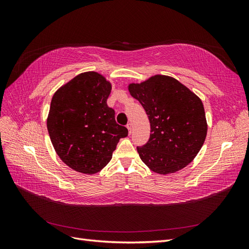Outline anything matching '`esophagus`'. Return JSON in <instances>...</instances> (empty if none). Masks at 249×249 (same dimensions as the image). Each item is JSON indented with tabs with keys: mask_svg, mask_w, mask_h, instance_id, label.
<instances>
[{
	"mask_svg": "<svg viewBox=\"0 0 249 249\" xmlns=\"http://www.w3.org/2000/svg\"><path fill=\"white\" fill-rule=\"evenodd\" d=\"M126 127H127V130H129V134H131L132 133V130H133V125H132V124H126Z\"/></svg>",
	"mask_w": 249,
	"mask_h": 249,
	"instance_id": "obj_1",
	"label": "esophagus"
}]
</instances>
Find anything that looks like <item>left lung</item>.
<instances>
[{
    "label": "left lung",
    "mask_w": 249,
    "mask_h": 249,
    "mask_svg": "<svg viewBox=\"0 0 249 249\" xmlns=\"http://www.w3.org/2000/svg\"><path fill=\"white\" fill-rule=\"evenodd\" d=\"M129 90L144 109L150 124L148 141L137 146L142 162L161 175L187 166L207 136L199 97L178 80L160 74L141 84H130Z\"/></svg>",
    "instance_id": "1"
}]
</instances>
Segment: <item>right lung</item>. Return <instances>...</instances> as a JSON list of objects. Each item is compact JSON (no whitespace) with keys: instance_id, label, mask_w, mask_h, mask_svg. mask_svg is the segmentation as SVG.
Returning a JSON list of instances; mask_svg holds the SVG:
<instances>
[{"instance_id":"1","label":"right lung","mask_w":249,"mask_h":249,"mask_svg":"<svg viewBox=\"0 0 249 249\" xmlns=\"http://www.w3.org/2000/svg\"><path fill=\"white\" fill-rule=\"evenodd\" d=\"M111 84L90 71L74 77L54 94L48 131L56 153L73 170L93 175L110 162L127 129L108 107Z\"/></svg>"}]
</instances>
